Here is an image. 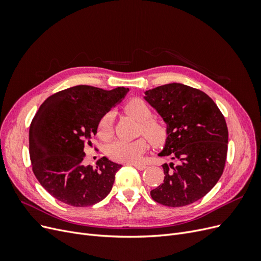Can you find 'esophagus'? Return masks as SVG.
Masks as SVG:
<instances>
[{
    "instance_id": "34e87169",
    "label": "esophagus",
    "mask_w": 261,
    "mask_h": 261,
    "mask_svg": "<svg viewBox=\"0 0 261 261\" xmlns=\"http://www.w3.org/2000/svg\"><path fill=\"white\" fill-rule=\"evenodd\" d=\"M134 167H135L136 169H138V170H145L147 167L145 164H137V163H135V164H133Z\"/></svg>"
}]
</instances>
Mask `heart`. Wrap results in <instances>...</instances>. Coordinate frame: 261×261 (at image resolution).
Masks as SVG:
<instances>
[{
  "label": "heart",
  "instance_id": "heart-1",
  "mask_svg": "<svg viewBox=\"0 0 261 261\" xmlns=\"http://www.w3.org/2000/svg\"><path fill=\"white\" fill-rule=\"evenodd\" d=\"M124 112L140 122L139 133L151 143L153 146H161L168 137V129L161 121L153 118L151 108L147 102L141 99H132L124 106ZM113 133V114L108 112L101 117L98 124V136L102 139H108ZM147 150V141L139 138L133 141L117 139L109 144L107 154L112 160L125 163L138 162Z\"/></svg>",
  "mask_w": 261,
  "mask_h": 261
}]
</instances>
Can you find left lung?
Instances as JSON below:
<instances>
[{"label": "left lung", "mask_w": 261, "mask_h": 261, "mask_svg": "<svg viewBox=\"0 0 261 261\" xmlns=\"http://www.w3.org/2000/svg\"><path fill=\"white\" fill-rule=\"evenodd\" d=\"M145 94L168 126L159 155L178 161L162 165L163 183L150 195L163 206H187L206 196L222 175L228 139L225 118L208 94L183 84L159 86Z\"/></svg>", "instance_id": "left-lung-1"}]
</instances>
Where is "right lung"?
Returning <instances> with one entry per match:
<instances>
[{
  "label": "right lung",
  "instance_id": "obj_1",
  "mask_svg": "<svg viewBox=\"0 0 261 261\" xmlns=\"http://www.w3.org/2000/svg\"><path fill=\"white\" fill-rule=\"evenodd\" d=\"M128 88L103 90L75 86L52 94L39 108L29 128L34 174L55 199L73 207H89L111 192L121 164L103 156L96 169L85 167L84 148L91 145L98 124Z\"/></svg>",
  "mask_w": 261,
  "mask_h": 261
}]
</instances>
